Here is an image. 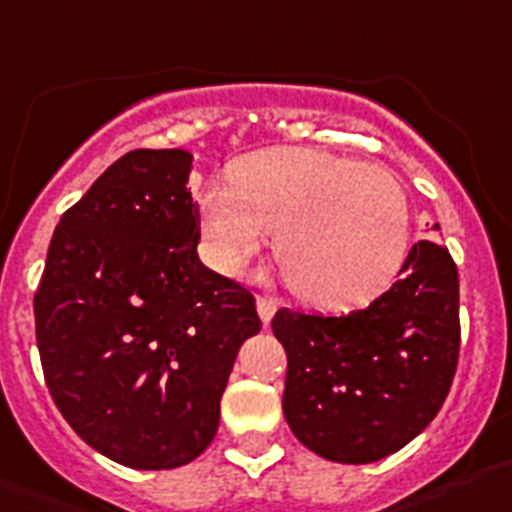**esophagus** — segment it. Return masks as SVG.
Returning a JSON list of instances; mask_svg holds the SVG:
<instances>
[{
	"label": "esophagus",
	"mask_w": 512,
	"mask_h": 512,
	"mask_svg": "<svg viewBox=\"0 0 512 512\" xmlns=\"http://www.w3.org/2000/svg\"><path fill=\"white\" fill-rule=\"evenodd\" d=\"M256 307H259V317L264 320V325H269L271 317H274V312H276V299L264 297V294H261V297L256 299Z\"/></svg>",
	"instance_id": "esophagus-1"
}]
</instances>
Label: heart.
Masks as SVG:
<instances>
[{
    "label": "heart",
    "instance_id": "b5f03b06",
    "mask_svg": "<svg viewBox=\"0 0 512 512\" xmlns=\"http://www.w3.org/2000/svg\"><path fill=\"white\" fill-rule=\"evenodd\" d=\"M210 264L238 274L274 231L289 289L314 307H350L391 279L406 251L401 185L378 164L312 147L264 149L241 159L231 185L198 198Z\"/></svg>",
    "mask_w": 512,
    "mask_h": 512
}]
</instances>
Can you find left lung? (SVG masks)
Instances as JSON below:
<instances>
[{
    "mask_svg": "<svg viewBox=\"0 0 512 512\" xmlns=\"http://www.w3.org/2000/svg\"><path fill=\"white\" fill-rule=\"evenodd\" d=\"M271 330L287 350L281 406L294 437L330 462H378L419 437L452 388L457 264L429 236L368 307L340 317L284 307Z\"/></svg>",
    "mask_w": 512,
    "mask_h": 512,
    "instance_id": "8db88e82",
    "label": "left lung"
}]
</instances>
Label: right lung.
<instances>
[{"mask_svg":"<svg viewBox=\"0 0 512 512\" xmlns=\"http://www.w3.org/2000/svg\"><path fill=\"white\" fill-rule=\"evenodd\" d=\"M192 154L134 149L65 210L35 292L42 373L88 447L175 470L213 442L256 299L200 261Z\"/></svg>","mask_w":512,"mask_h":512,"instance_id":"1","label":"right lung"}]
</instances>
